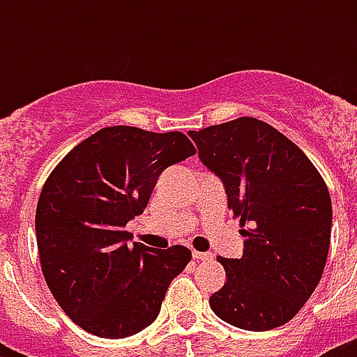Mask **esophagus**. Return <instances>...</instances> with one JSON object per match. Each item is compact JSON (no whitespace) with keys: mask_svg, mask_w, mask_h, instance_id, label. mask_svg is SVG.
Here are the masks:
<instances>
[{"mask_svg":"<svg viewBox=\"0 0 357 357\" xmlns=\"http://www.w3.org/2000/svg\"><path fill=\"white\" fill-rule=\"evenodd\" d=\"M192 257H195L196 261H204L213 257V254H209V252H196V250H192Z\"/></svg>","mask_w":357,"mask_h":357,"instance_id":"obj_1","label":"esophagus"}]
</instances>
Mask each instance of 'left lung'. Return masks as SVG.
<instances>
[{
    "mask_svg": "<svg viewBox=\"0 0 357 357\" xmlns=\"http://www.w3.org/2000/svg\"><path fill=\"white\" fill-rule=\"evenodd\" d=\"M189 135L244 228L243 257H217L226 283L209 305L241 330L282 326L302 310L326 265L332 234L326 183L298 146L257 119Z\"/></svg>",
    "mask_w": 357,
    "mask_h": 357,
    "instance_id": "1",
    "label": "left lung"
}]
</instances>
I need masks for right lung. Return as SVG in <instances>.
<instances>
[{
	"mask_svg": "<svg viewBox=\"0 0 357 357\" xmlns=\"http://www.w3.org/2000/svg\"><path fill=\"white\" fill-rule=\"evenodd\" d=\"M183 133L103 128L77 144L42 187L36 244L59 305L85 332L122 339L155 321L190 250L129 246L126 224L144 211L165 168L195 155Z\"/></svg>",
	"mask_w": 357,
	"mask_h": 357,
	"instance_id": "right-lung-1",
	"label": "right lung"
}]
</instances>
